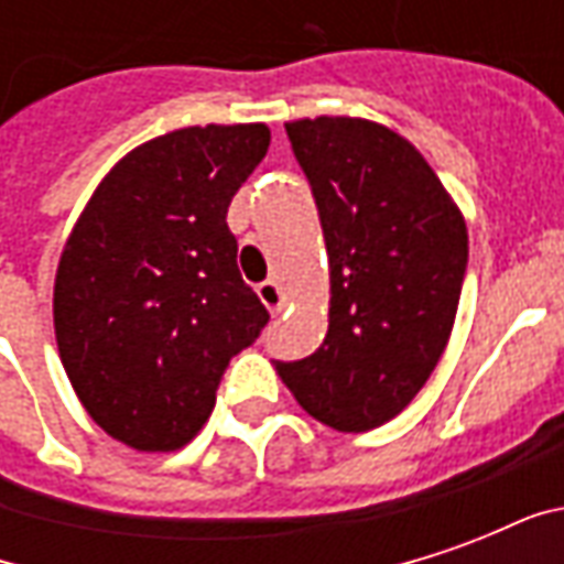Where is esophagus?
I'll return each instance as SVG.
<instances>
[{"instance_id":"obj_1","label":"esophagus","mask_w":564,"mask_h":564,"mask_svg":"<svg viewBox=\"0 0 564 564\" xmlns=\"http://www.w3.org/2000/svg\"><path fill=\"white\" fill-rule=\"evenodd\" d=\"M257 295H259V302L269 307L271 314H278V311L283 307V302H286V299H283L281 283H278V281H262V283H259Z\"/></svg>"}]
</instances>
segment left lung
<instances>
[{"mask_svg":"<svg viewBox=\"0 0 564 564\" xmlns=\"http://www.w3.org/2000/svg\"><path fill=\"white\" fill-rule=\"evenodd\" d=\"M329 253V332L274 362L307 414L368 432L402 414L444 354L468 265L459 205L423 153L362 117L286 123Z\"/></svg>","mask_w":564,"mask_h":564,"instance_id":"obj_1","label":"left lung"}]
</instances>
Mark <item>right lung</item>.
Returning <instances> with one entry per match:
<instances>
[{"instance_id":"add662e5","label":"right lung","mask_w":564,"mask_h":564,"mask_svg":"<svg viewBox=\"0 0 564 564\" xmlns=\"http://www.w3.org/2000/svg\"><path fill=\"white\" fill-rule=\"evenodd\" d=\"M269 141L265 123H208L144 141L93 189L63 247L59 359L93 423L139 453L189 444L229 359L269 323L241 281L226 223Z\"/></svg>"}]
</instances>
